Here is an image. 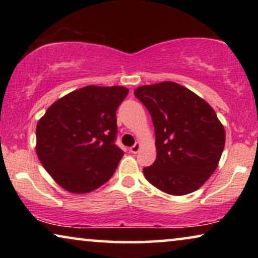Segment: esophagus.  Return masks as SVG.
Wrapping results in <instances>:
<instances>
[{
  "label": "esophagus",
  "mask_w": 258,
  "mask_h": 258,
  "mask_svg": "<svg viewBox=\"0 0 258 258\" xmlns=\"http://www.w3.org/2000/svg\"><path fill=\"white\" fill-rule=\"evenodd\" d=\"M140 148H141V143H140V142H137L133 147H131V148H130V151L132 152V154H138L139 150H140Z\"/></svg>",
  "instance_id": "obj_1"
}]
</instances>
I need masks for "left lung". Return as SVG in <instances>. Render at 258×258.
Wrapping results in <instances>:
<instances>
[{"label": "left lung", "instance_id": "left-lung-1", "mask_svg": "<svg viewBox=\"0 0 258 258\" xmlns=\"http://www.w3.org/2000/svg\"><path fill=\"white\" fill-rule=\"evenodd\" d=\"M150 112L157 157L143 168L148 182L173 196L198 190L215 172L225 145V131L204 99L174 82L135 89Z\"/></svg>", "mask_w": 258, "mask_h": 258}]
</instances>
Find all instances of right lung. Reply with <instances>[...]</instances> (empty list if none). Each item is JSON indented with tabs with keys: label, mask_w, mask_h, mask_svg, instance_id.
I'll return each instance as SVG.
<instances>
[{
	"label": "right lung",
	"mask_w": 258,
	"mask_h": 258,
	"mask_svg": "<svg viewBox=\"0 0 258 258\" xmlns=\"http://www.w3.org/2000/svg\"><path fill=\"white\" fill-rule=\"evenodd\" d=\"M124 86L89 85L47 108L36 126V154L51 177L72 194H87L115 173L124 152L115 145L116 110Z\"/></svg>",
	"instance_id": "obj_1"
}]
</instances>
